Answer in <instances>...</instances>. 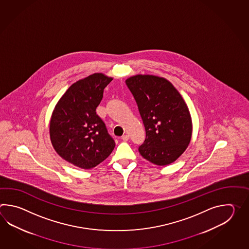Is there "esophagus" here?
<instances>
[{
    "label": "esophagus",
    "instance_id": "obj_1",
    "mask_svg": "<svg viewBox=\"0 0 249 249\" xmlns=\"http://www.w3.org/2000/svg\"><path fill=\"white\" fill-rule=\"evenodd\" d=\"M121 139H122L124 142H127V141L129 140V136H128L127 134H124V135H123L122 138H121Z\"/></svg>",
    "mask_w": 249,
    "mask_h": 249
}]
</instances>
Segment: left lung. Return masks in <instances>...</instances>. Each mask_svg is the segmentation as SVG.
Listing matches in <instances>:
<instances>
[{
  "instance_id": "obj_1",
  "label": "left lung",
  "mask_w": 249,
  "mask_h": 249,
  "mask_svg": "<svg viewBox=\"0 0 249 249\" xmlns=\"http://www.w3.org/2000/svg\"><path fill=\"white\" fill-rule=\"evenodd\" d=\"M125 84L137 103L146 131L140 153L157 165L174 163L188 148L192 136V120L185 101L164 77L135 74Z\"/></svg>"
}]
</instances>
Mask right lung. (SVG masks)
I'll list each match as a JSON object with an SVG mask.
<instances>
[{
    "instance_id": "right-lung-1",
    "label": "right lung",
    "mask_w": 249,
    "mask_h": 249,
    "mask_svg": "<svg viewBox=\"0 0 249 249\" xmlns=\"http://www.w3.org/2000/svg\"><path fill=\"white\" fill-rule=\"evenodd\" d=\"M113 80L94 73L78 80L58 100L50 120L55 151L69 164L90 169L111 154L116 143L96 114L107 85Z\"/></svg>"
}]
</instances>
